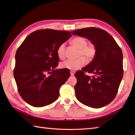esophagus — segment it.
Wrapping results in <instances>:
<instances>
[{"mask_svg":"<svg viewBox=\"0 0 135 135\" xmlns=\"http://www.w3.org/2000/svg\"><path fill=\"white\" fill-rule=\"evenodd\" d=\"M74 74H75V72H74V71H70V74H71V76L74 75Z\"/></svg>","mask_w":135,"mask_h":135,"instance_id":"1","label":"esophagus"}]
</instances>
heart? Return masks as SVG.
<instances>
[{"instance_id":"heart-1","label":"heart","mask_w":135,"mask_h":135,"mask_svg":"<svg viewBox=\"0 0 135 135\" xmlns=\"http://www.w3.org/2000/svg\"><path fill=\"white\" fill-rule=\"evenodd\" d=\"M73 44L80 49L79 57L76 60H67L60 64V67L64 69L71 70H77L84 66L88 61L92 60L97 53V48L93 44H88V40L84 37L78 36L74 38L72 41ZM57 56L60 59H64L65 56V44L62 43L59 45L57 49Z\"/></svg>"}]
</instances>
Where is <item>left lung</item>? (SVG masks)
Masks as SVG:
<instances>
[{"instance_id":"obj_1","label":"left lung","mask_w":135,"mask_h":135,"mask_svg":"<svg viewBox=\"0 0 135 135\" xmlns=\"http://www.w3.org/2000/svg\"><path fill=\"white\" fill-rule=\"evenodd\" d=\"M73 34L90 40L97 48L91 62L75 74L76 97L88 107L102 108L113 101L118 92L124 74L122 50L113 37L100 28H82ZM85 72L94 75L90 77Z\"/></svg>"}]
</instances>
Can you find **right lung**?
<instances>
[{"mask_svg":"<svg viewBox=\"0 0 135 135\" xmlns=\"http://www.w3.org/2000/svg\"><path fill=\"white\" fill-rule=\"evenodd\" d=\"M71 32L51 29L30 33L16 53L14 77L22 99L35 107L50 104L70 76L67 69L55 70L59 58L57 49L69 39Z\"/></svg>","mask_w":135,"mask_h":135,"instance_id":"right-lung-1","label":"right lung"}]
</instances>
